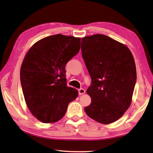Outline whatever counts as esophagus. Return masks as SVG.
<instances>
[{"label":"esophagus","instance_id":"esophagus-1","mask_svg":"<svg viewBox=\"0 0 153 153\" xmlns=\"http://www.w3.org/2000/svg\"><path fill=\"white\" fill-rule=\"evenodd\" d=\"M78 92H79V95H82V94H84L85 93V90L83 88H80L79 90H78Z\"/></svg>","mask_w":153,"mask_h":153}]
</instances>
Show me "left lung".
Returning a JSON list of instances; mask_svg holds the SVG:
<instances>
[{
    "label": "left lung",
    "mask_w": 153,
    "mask_h": 153,
    "mask_svg": "<svg viewBox=\"0 0 153 153\" xmlns=\"http://www.w3.org/2000/svg\"><path fill=\"white\" fill-rule=\"evenodd\" d=\"M82 53L91 79L87 115L100 123L118 120L129 108L137 81L134 57L127 47L106 35L82 39Z\"/></svg>",
    "instance_id": "obj_1"
}]
</instances>
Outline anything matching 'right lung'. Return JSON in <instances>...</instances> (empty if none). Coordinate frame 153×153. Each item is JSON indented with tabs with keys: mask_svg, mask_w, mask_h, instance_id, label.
<instances>
[{
	"mask_svg": "<svg viewBox=\"0 0 153 153\" xmlns=\"http://www.w3.org/2000/svg\"><path fill=\"white\" fill-rule=\"evenodd\" d=\"M81 39L62 34L35 43L27 52L21 68L25 100L32 114L44 123L62 119L78 91L67 85L65 65L78 53Z\"/></svg>",
	"mask_w": 153,
	"mask_h": 153,
	"instance_id": "obj_1",
	"label": "right lung"
}]
</instances>
